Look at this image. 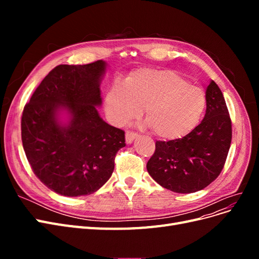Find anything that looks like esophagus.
<instances>
[{"label": "esophagus", "instance_id": "34e87169", "mask_svg": "<svg viewBox=\"0 0 259 259\" xmlns=\"http://www.w3.org/2000/svg\"><path fill=\"white\" fill-rule=\"evenodd\" d=\"M137 134L134 132H126L125 133V140H126V144H132L133 142H134L135 138H137Z\"/></svg>", "mask_w": 259, "mask_h": 259}]
</instances>
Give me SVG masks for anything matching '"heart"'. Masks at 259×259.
<instances>
[{
    "instance_id": "1",
    "label": "heart",
    "mask_w": 259,
    "mask_h": 259,
    "mask_svg": "<svg viewBox=\"0 0 259 259\" xmlns=\"http://www.w3.org/2000/svg\"><path fill=\"white\" fill-rule=\"evenodd\" d=\"M104 107L108 120L116 126L139 116L145 108L154 134L173 140L197 126L205 108V95L174 71L143 68L131 72L125 83L113 82Z\"/></svg>"
}]
</instances>
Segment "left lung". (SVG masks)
Masks as SVG:
<instances>
[{
  "label": "left lung",
  "mask_w": 259,
  "mask_h": 259,
  "mask_svg": "<svg viewBox=\"0 0 259 259\" xmlns=\"http://www.w3.org/2000/svg\"><path fill=\"white\" fill-rule=\"evenodd\" d=\"M204 119L183 138L156 142L147 170L156 183L177 193L204 189L218 177L228 155L232 130L223 93L210 81Z\"/></svg>",
  "instance_id": "8db88e82"
}]
</instances>
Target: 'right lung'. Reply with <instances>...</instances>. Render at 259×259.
Masks as SVG:
<instances>
[{
	"mask_svg": "<svg viewBox=\"0 0 259 259\" xmlns=\"http://www.w3.org/2000/svg\"><path fill=\"white\" fill-rule=\"evenodd\" d=\"M107 62L59 65L44 77L21 117L23 150L35 176L65 197L91 194L114 169L125 135L101 119Z\"/></svg>",
	"mask_w": 259,
	"mask_h": 259,
	"instance_id": "right-lung-1",
	"label": "right lung"
}]
</instances>
